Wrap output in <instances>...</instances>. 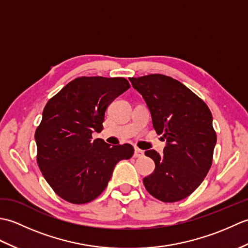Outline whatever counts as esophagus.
<instances>
[{
	"label": "esophagus",
	"mask_w": 248,
	"mask_h": 248,
	"mask_svg": "<svg viewBox=\"0 0 248 248\" xmlns=\"http://www.w3.org/2000/svg\"><path fill=\"white\" fill-rule=\"evenodd\" d=\"M133 156H134V157H141V156H144V151L140 150V149L135 148Z\"/></svg>",
	"instance_id": "esophagus-1"
}]
</instances>
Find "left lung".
I'll return each mask as SVG.
<instances>
[{
  "instance_id": "8db88e82",
  "label": "left lung",
  "mask_w": 248,
  "mask_h": 248,
  "mask_svg": "<svg viewBox=\"0 0 248 248\" xmlns=\"http://www.w3.org/2000/svg\"><path fill=\"white\" fill-rule=\"evenodd\" d=\"M148 107L152 124L166 140L163 155H145L155 171L143 179L152 196L164 202L184 199L196 189L212 165L217 133L208 105L181 82L163 75L130 78Z\"/></svg>"
}]
</instances>
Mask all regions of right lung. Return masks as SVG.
<instances>
[{
	"instance_id": "add662e5",
	"label": "right lung",
	"mask_w": 248,
	"mask_h": 248,
	"mask_svg": "<svg viewBox=\"0 0 248 248\" xmlns=\"http://www.w3.org/2000/svg\"><path fill=\"white\" fill-rule=\"evenodd\" d=\"M130 88L124 78H75L51 98L36 129L37 163L53 191L66 202H92L108 186L116 164L134 154L130 144L110 146L93 133L104 114Z\"/></svg>"
}]
</instances>
